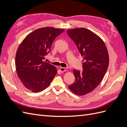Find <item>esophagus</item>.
Returning a JSON list of instances; mask_svg holds the SVG:
<instances>
[{
	"mask_svg": "<svg viewBox=\"0 0 127 127\" xmlns=\"http://www.w3.org/2000/svg\"><path fill=\"white\" fill-rule=\"evenodd\" d=\"M59 70H60V71H61V72H63L66 71V68H65L61 67V68H60V69H59Z\"/></svg>",
	"mask_w": 127,
	"mask_h": 127,
	"instance_id": "obj_1",
	"label": "esophagus"
}]
</instances>
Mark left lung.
<instances>
[{
	"label": "left lung",
	"mask_w": 127,
	"mask_h": 127,
	"mask_svg": "<svg viewBox=\"0 0 127 127\" xmlns=\"http://www.w3.org/2000/svg\"><path fill=\"white\" fill-rule=\"evenodd\" d=\"M67 32L83 57V69H74L75 80L68 87L76 95H86L102 82L109 66L108 52L103 41L89 30L77 28Z\"/></svg>",
	"instance_id": "1"
}]
</instances>
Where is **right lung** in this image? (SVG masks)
<instances>
[{"mask_svg":"<svg viewBox=\"0 0 127 127\" xmlns=\"http://www.w3.org/2000/svg\"><path fill=\"white\" fill-rule=\"evenodd\" d=\"M64 31L51 27L38 29L27 35L19 45L15 57L17 74L31 91L44 90L57 74L56 67L44 60L53 41Z\"/></svg>","mask_w":127,"mask_h":127,"instance_id":"right-lung-1","label":"right lung"}]
</instances>
